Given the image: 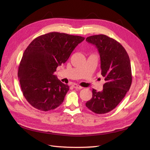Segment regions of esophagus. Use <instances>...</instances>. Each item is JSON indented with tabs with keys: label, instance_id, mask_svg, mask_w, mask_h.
<instances>
[{
	"label": "esophagus",
	"instance_id": "obj_1",
	"mask_svg": "<svg viewBox=\"0 0 150 150\" xmlns=\"http://www.w3.org/2000/svg\"><path fill=\"white\" fill-rule=\"evenodd\" d=\"M72 86L74 87V88H76V89H79V90H80V89H82V88H83V87H82V86H79V85H77V84H73V85H72Z\"/></svg>",
	"mask_w": 150,
	"mask_h": 150
}]
</instances>
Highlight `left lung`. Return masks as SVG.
<instances>
[{
	"label": "left lung",
	"instance_id": "8db88e82",
	"mask_svg": "<svg viewBox=\"0 0 150 150\" xmlns=\"http://www.w3.org/2000/svg\"><path fill=\"white\" fill-rule=\"evenodd\" d=\"M86 41L98 50L101 75L105 81L101 92L92 90V97L86 106L96 114H104L117 106L130 89L132 80L130 58L121 44L107 35L90 36Z\"/></svg>",
	"mask_w": 150,
	"mask_h": 150
}]
</instances>
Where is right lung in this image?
<instances>
[{
    "instance_id": "right-lung-1",
    "label": "right lung",
    "mask_w": 150,
    "mask_h": 150,
    "mask_svg": "<svg viewBox=\"0 0 150 150\" xmlns=\"http://www.w3.org/2000/svg\"><path fill=\"white\" fill-rule=\"evenodd\" d=\"M85 38L50 32L33 40L23 53L18 76L23 96L39 110L47 111L64 102L69 86L54 74Z\"/></svg>"
}]
</instances>
